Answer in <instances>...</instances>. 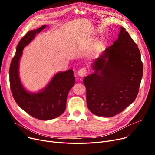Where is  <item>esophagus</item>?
I'll return each mask as SVG.
<instances>
[{"instance_id": "34e87169", "label": "esophagus", "mask_w": 155, "mask_h": 155, "mask_svg": "<svg viewBox=\"0 0 155 155\" xmlns=\"http://www.w3.org/2000/svg\"><path fill=\"white\" fill-rule=\"evenodd\" d=\"M87 74V69L85 68H82L78 70V75L80 77H84Z\"/></svg>"}]
</instances>
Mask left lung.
I'll return each instance as SVG.
<instances>
[{"label": "left lung", "instance_id": "left-lung-1", "mask_svg": "<svg viewBox=\"0 0 155 155\" xmlns=\"http://www.w3.org/2000/svg\"><path fill=\"white\" fill-rule=\"evenodd\" d=\"M92 74L84 79L87 107L98 116L112 117L136 99L143 64L137 45L125 28L118 39L92 63Z\"/></svg>", "mask_w": 155, "mask_h": 155}]
</instances>
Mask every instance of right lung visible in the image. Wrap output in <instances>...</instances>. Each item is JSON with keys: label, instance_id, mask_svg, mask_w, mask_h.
<instances>
[{"label": "right lung", "instance_id": "add662e5", "mask_svg": "<svg viewBox=\"0 0 155 155\" xmlns=\"http://www.w3.org/2000/svg\"><path fill=\"white\" fill-rule=\"evenodd\" d=\"M46 28L43 25L28 32L19 42L9 69L10 87L12 96L19 106L29 115L39 120H50L60 116L66 109L68 92L75 82L73 70L59 72L43 91L30 93L22 86L19 77V64L22 50L35 35Z\"/></svg>", "mask_w": 155, "mask_h": 155}]
</instances>
